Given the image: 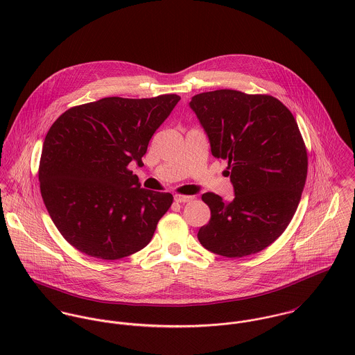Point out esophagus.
I'll return each instance as SVG.
<instances>
[{"label": "esophagus", "mask_w": 355, "mask_h": 355, "mask_svg": "<svg viewBox=\"0 0 355 355\" xmlns=\"http://www.w3.org/2000/svg\"><path fill=\"white\" fill-rule=\"evenodd\" d=\"M174 200H175L177 202H188V201L193 200V196H184V195H175V196H174Z\"/></svg>", "instance_id": "esophagus-1"}]
</instances>
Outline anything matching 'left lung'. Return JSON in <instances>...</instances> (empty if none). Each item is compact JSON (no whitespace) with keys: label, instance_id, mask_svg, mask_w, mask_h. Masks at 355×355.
<instances>
[{"label":"left lung","instance_id":"1","mask_svg":"<svg viewBox=\"0 0 355 355\" xmlns=\"http://www.w3.org/2000/svg\"><path fill=\"white\" fill-rule=\"evenodd\" d=\"M189 106L212 155L227 160L236 195L232 201L201 196L211 219L197 238L230 259L259 253L283 234L305 187L308 154L297 121L274 96L236 89L197 94Z\"/></svg>","mask_w":355,"mask_h":355}]
</instances>
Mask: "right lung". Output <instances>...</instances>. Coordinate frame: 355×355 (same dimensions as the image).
Listing matches in <instances>:
<instances>
[{
    "mask_svg": "<svg viewBox=\"0 0 355 355\" xmlns=\"http://www.w3.org/2000/svg\"><path fill=\"white\" fill-rule=\"evenodd\" d=\"M180 99L103 98L67 110L49 129L40 193L61 236L81 253L119 260L151 241L173 196L140 188L128 166H143L153 135Z\"/></svg>",
    "mask_w": 355,
    "mask_h": 355,
    "instance_id": "1",
    "label": "right lung"
}]
</instances>
